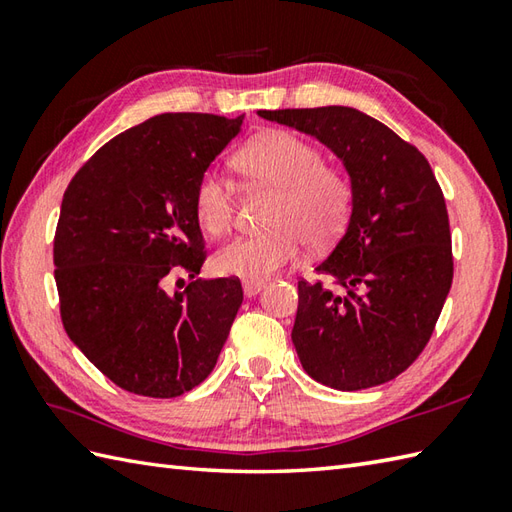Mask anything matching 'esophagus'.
<instances>
[{"label": "esophagus", "instance_id": "34e87169", "mask_svg": "<svg viewBox=\"0 0 512 512\" xmlns=\"http://www.w3.org/2000/svg\"><path fill=\"white\" fill-rule=\"evenodd\" d=\"M242 286H244V295L246 297H255V295H259V292L266 288V281H244Z\"/></svg>", "mask_w": 512, "mask_h": 512}]
</instances>
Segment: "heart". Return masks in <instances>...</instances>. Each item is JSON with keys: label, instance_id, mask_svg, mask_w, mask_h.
Listing matches in <instances>:
<instances>
[{"label": "heart", "instance_id": "heart-1", "mask_svg": "<svg viewBox=\"0 0 512 512\" xmlns=\"http://www.w3.org/2000/svg\"><path fill=\"white\" fill-rule=\"evenodd\" d=\"M242 176L277 191L268 215L270 231L242 235L217 250V273L264 281L292 264L306 239L325 246L343 231L352 206V184L341 169L325 165L319 147L284 129L266 132L237 151ZM235 191L222 173L206 171L195 187V217L213 237L233 224Z\"/></svg>", "mask_w": 512, "mask_h": 512}]
</instances>
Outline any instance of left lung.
Here are the masks:
<instances>
[{"instance_id":"obj_1","label":"left lung","mask_w":512,"mask_h":512,"mask_svg":"<svg viewBox=\"0 0 512 512\" xmlns=\"http://www.w3.org/2000/svg\"><path fill=\"white\" fill-rule=\"evenodd\" d=\"M330 147L352 182V213L317 273L299 281L292 343L317 383L383 385L429 343L453 281L449 213L427 158L354 107L259 110Z\"/></svg>"}]
</instances>
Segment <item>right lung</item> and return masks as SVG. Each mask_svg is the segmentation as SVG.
<instances>
[{
  "instance_id": "right-lung-1",
  "label": "right lung",
  "mask_w": 512,
  "mask_h": 512,
  "mask_svg": "<svg viewBox=\"0 0 512 512\" xmlns=\"http://www.w3.org/2000/svg\"><path fill=\"white\" fill-rule=\"evenodd\" d=\"M244 116L160 114L105 143L63 193L54 281L63 328L138 396L176 398L213 372L244 292L235 277L165 290L206 259L195 187Z\"/></svg>"
}]
</instances>
